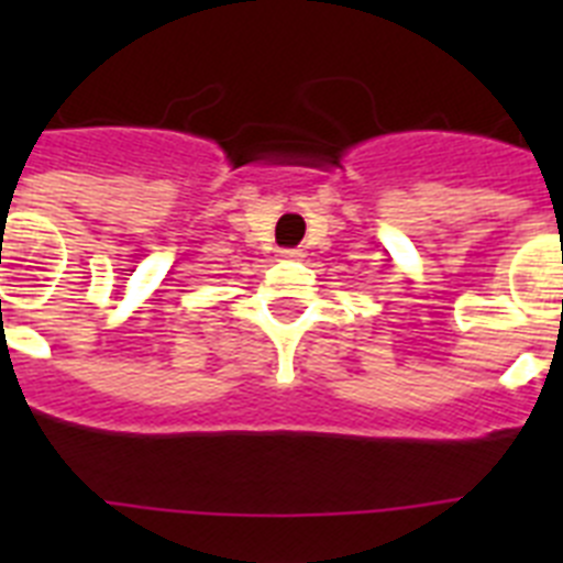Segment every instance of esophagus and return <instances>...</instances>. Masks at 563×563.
<instances>
[{"label":"esophagus","instance_id":"obj_1","mask_svg":"<svg viewBox=\"0 0 563 563\" xmlns=\"http://www.w3.org/2000/svg\"><path fill=\"white\" fill-rule=\"evenodd\" d=\"M305 256V253L298 251V247H290V251H285V258H301Z\"/></svg>","mask_w":563,"mask_h":563}]
</instances>
